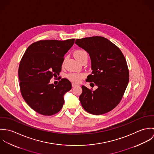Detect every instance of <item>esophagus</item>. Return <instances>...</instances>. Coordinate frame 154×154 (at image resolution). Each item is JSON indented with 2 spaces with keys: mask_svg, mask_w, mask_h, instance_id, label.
<instances>
[{
  "mask_svg": "<svg viewBox=\"0 0 154 154\" xmlns=\"http://www.w3.org/2000/svg\"><path fill=\"white\" fill-rule=\"evenodd\" d=\"M72 87H73V88H74V87H76V86H78V85H76V84H73V83H72Z\"/></svg>",
  "mask_w": 154,
  "mask_h": 154,
  "instance_id": "1",
  "label": "esophagus"
}]
</instances>
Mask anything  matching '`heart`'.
<instances>
[{
  "label": "heart",
  "instance_id": "b5f03b06",
  "mask_svg": "<svg viewBox=\"0 0 154 154\" xmlns=\"http://www.w3.org/2000/svg\"><path fill=\"white\" fill-rule=\"evenodd\" d=\"M74 56L75 58L79 61H81L84 59H88L87 52L82 49H79L75 51ZM86 74L84 73H75L71 72L67 75V78L74 83H79L81 82V79L85 78Z\"/></svg>",
  "mask_w": 154,
  "mask_h": 154
}]
</instances>
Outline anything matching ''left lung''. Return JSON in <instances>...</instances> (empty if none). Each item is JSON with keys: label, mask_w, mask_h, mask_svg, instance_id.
Here are the masks:
<instances>
[{"label": "left lung", "mask_w": 154, "mask_h": 154, "mask_svg": "<svg viewBox=\"0 0 154 154\" xmlns=\"http://www.w3.org/2000/svg\"><path fill=\"white\" fill-rule=\"evenodd\" d=\"M75 44L87 51L91 60L92 74L87 82L95 91L82 86L79 101L84 110L100 115L114 109L120 102L129 81V72L125 57L108 39L95 36L76 40Z\"/></svg>", "instance_id": "left-lung-1"}]
</instances>
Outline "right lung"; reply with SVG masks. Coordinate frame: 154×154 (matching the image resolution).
<instances>
[{"label":"right lung","mask_w":154,"mask_h":154,"mask_svg":"<svg viewBox=\"0 0 154 154\" xmlns=\"http://www.w3.org/2000/svg\"><path fill=\"white\" fill-rule=\"evenodd\" d=\"M74 42V38L40 40L31 44L22 56L18 69L21 92L27 104L40 114L58 112L64 104L65 94L72 88L66 78L57 85L50 84V80L59 75L64 56Z\"/></svg>","instance_id":"add662e5"}]
</instances>
